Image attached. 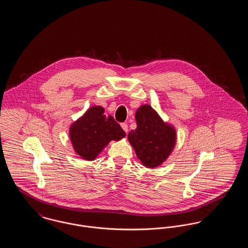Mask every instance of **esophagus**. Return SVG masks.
I'll return each instance as SVG.
<instances>
[{
	"mask_svg": "<svg viewBox=\"0 0 248 248\" xmlns=\"http://www.w3.org/2000/svg\"><path fill=\"white\" fill-rule=\"evenodd\" d=\"M121 126H122V128L124 129V131L125 133H127V132H128V125H127V124L124 123V124H121Z\"/></svg>",
	"mask_w": 248,
	"mask_h": 248,
	"instance_id": "esophagus-1",
	"label": "esophagus"
}]
</instances>
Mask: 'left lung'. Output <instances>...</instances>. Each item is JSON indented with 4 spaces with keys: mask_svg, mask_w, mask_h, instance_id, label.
<instances>
[{
    "mask_svg": "<svg viewBox=\"0 0 248 248\" xmlns=\"http://www.w3.org/2000/svg\"><path fill=\"white\" fill-rule=\"evenodd\" d=\"M135 118L137 128L129 132L128 141L138 158L148 168L162 165L176 146V128L164 122L148 104L137 109Z\"/></svg>",
    "mask_w": 248,
    "mask_h": 248,
    "instance_id": "8db88e82",
    "label": "left lung"
}]
</instances>
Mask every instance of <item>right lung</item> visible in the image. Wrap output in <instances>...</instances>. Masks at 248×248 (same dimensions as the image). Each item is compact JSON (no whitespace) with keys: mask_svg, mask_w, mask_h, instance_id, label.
Instances as JSON below:
<instances>
[{"mask_svg":"<svg viewBox=\"0 0 248 248\" xmlns=\"http://www.w3.org/2000/svg\"><path fill=\"white\" fill-rule=\"evenodd\" d=\"M104 111L101 106L91 107L71 124L69 132L71 144L83 160L93 161L111 140L119 141L125 137L118 123Z\"/></svg>","mask_w":248,"mask_h":248,"instance_id":"right-lung-1","label":"right lung"}]
</instances>
